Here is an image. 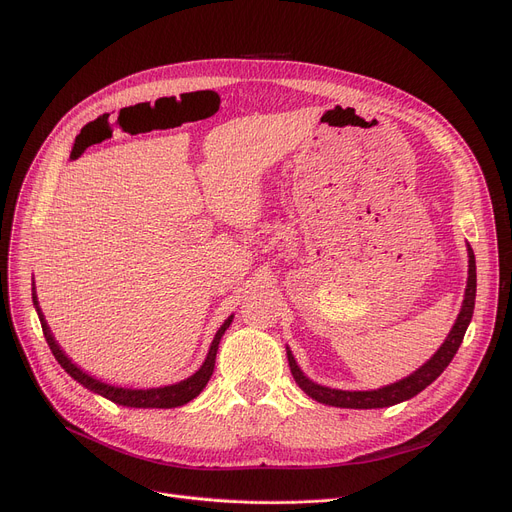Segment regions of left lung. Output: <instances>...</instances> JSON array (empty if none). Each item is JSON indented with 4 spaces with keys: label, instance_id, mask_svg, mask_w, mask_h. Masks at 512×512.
<instances>
[{
    "label": "left lung",
    "instance_id": "8db88e82",
    "mask_svg": "<svg viewBox=\"0 0 512 512\" xmlns=\"http://www.w3.org/2000/svg\"><path fill=\"white\" fill-rule=\"evenodd\" d=\"M475 290H477L475 255H473V249L469 247V280H467L463 309H461L459 317H456L448 338L438 348V353L405 380H400V382H396L392 386H386V388H380V390H369V392L332 390V388H324V386L311 382L309 378H305L303 371L297 365V361H294L292 353L288 351L286 355H288V365H290V371H292V378H294V382L299 384L301 390H305L317 402H324V405L340 407V409H382V407L398 405V402H402V400H409V398L417 396L421 390H425L429 384H432L438 378V375L448 367V363L452 361L456 351H459L469 321L473 317Z\"/></svg>",
    "mask_w": 512,
    "mask_h": 512
}]
</instances>
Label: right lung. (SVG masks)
Wrapping results in <instances>:
<instances>
[{"mask_svg": "<svg viewBox=\"0 0 512 512\" xmlns=\"http://www.w3.org/2000/svg\"><path fill=\"white\" fill-rule=\"evenodd\" d=\"M33 303L37 305V297L33 294ZM37 313H39V319H41V328H43V336L51 348L53 357H56V361L72 375V378L83 384L85 388L110 398L112 402H116V405H124V407H137V409H172V407H182L186 405L188 400H193L195 396H199V392L205 388V384L209 382L211 373H213V367H215V355H218V346H220V340L226 332V328L230 326L232 317H228L224 321V326L218 330V334H215L213 342H211V348H209V355L205 359V363L201 365V369L191 375V378L180 382V384H174V386H166V388H151V390H128V388H116V386H107L99 380H93L91 375L80 371L62 351L60 346L56 344V340H53L45 319L41 315V309L37 307Z\"/></svg>", "mask_w": 512, "mask_h": 512, "instance_id": "add662e5", "label": "right lung"}]
</instances>
